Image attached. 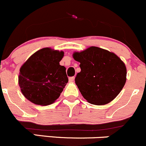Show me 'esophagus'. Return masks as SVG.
<instances>
[{
  "mask_svg": "<svg viewBox=\"0 0 146 146\" xmlns=\"http://www.w3.org/2000/svg\"><path fill=\"white\" fill-rule=\"evenodd\" d=\"M69 81H70V82H73L74 81V76H71V77L69 78Z\"/></svg>",
  "mask_w": 146,
  "mask_h": 146,
  "instance_id": "obj_1",
  "label": "esophagus"
}]
</instances>
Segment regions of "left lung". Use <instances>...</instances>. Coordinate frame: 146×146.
<instances>
[{"mask_svg":"<svg viewBox=\"0 0 146 146\" xmlns=\"http://www.w3.org/2000/svg\"><path fill=\"white\" fill-rule=\"evenodd\" d=\"M73 58L80 62L81 68L75 77V83L88 103L106 105L117 97L127 77L125 64L119 57L92 46L81 52H74Z\"/></svg>","mask_w":146,"mask_h":146,"instance_id":"left-lung-1","label":"left lung"}]
</instances>
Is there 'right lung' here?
Masks as SVG:
<instances>
[{
	"label": "right lung",
	"instance_id": "right-lung-1",
	"mask_svg": "<svg viewBox=\"0 0 146 146\" xmlns=\"http://www.w3.org/2000/svg\"><path fill=\"white\" fill-rule=\"evenodd\" d=\"M63 55L62 51L45 48L33 54L21 67L19 85L31 103L48 106L60 96L68 82L66 68L60 64Z\"/></svg>",
	"mask_w": 146,
	"mask_h": 146
}]
</instances>
